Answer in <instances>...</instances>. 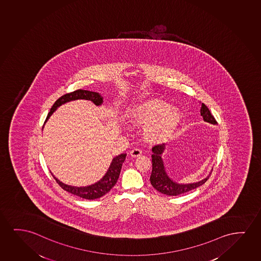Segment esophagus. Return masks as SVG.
<instances>
[{"label": "esophagus", "instance_id": "esophagus-1", "mask_svg": "<svg viewBox=\"0 0 261 261\" xmlns=\"http://www.w3.org/2000/svg\"><path fill=\"white\" fill-rule=\"evenodd\" d=\"M141 155H142V150H140V149H137V148H135V149H133L130 151V156L132 158H138Z\"/></svg>", "mask_w": 261, "mask_h": 261}]
</instances>
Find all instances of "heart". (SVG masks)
<instances>
[{
    "label": "heart",
    "mask_w": 261,
    "mask_h": 261,
    "mask_svg": "<svg viewBox=\"0 0 261 261\" xmlns=\"http://www.w3.org/2000/svg\"><path fill=\"white\" fill-rule=\"evenodd\" d=\"M130 121L143 127L144 140L152 144L168 143L182 124V115L168 101L158 98L136 104L129 113Z\"/></svg>",
    "instance_id": "obj_1"
}]
</instances>
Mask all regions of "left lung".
Masks as SVG:
<instances>
[{"mask_svg": "<svg viewBox=\"0 0 261 261\" xmlns=\"http://www.w3.org/2000/svg\"><path fill=\"white\" fill-rule=\"evenodd\" d=\"M200 115L203 118V120L207 123L216 125L217 121L214 117L211 115V111L207 109V106L200 102ZM167 150V147L164 143L161 145H157L152 148V171L150 175V180L151 186H153L158 192L169 195V196H176L179 194L187 193L189 191L198 188L199 186H202L204 182L207 181L211 173L200 181L190 184H180L175 182L168 175L167 169L165 168L163 154L165 150ZM212 170V168H211Z\"/></svg>", "mask_w": 261, "mask_h": 261, "instance_id": "left-lung-1", "label": "left lung"}]
</instances>
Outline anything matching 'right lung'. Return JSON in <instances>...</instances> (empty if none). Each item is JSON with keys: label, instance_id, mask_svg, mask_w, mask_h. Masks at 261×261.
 <instances>
[{"label": "right lung", "instance_id": "right-lung-1", "mask_svg": "<svg viewBox=\"0 0 261 261\" xmlns=\"http://www.w3.org/2000/svg\"><path fill=\"white\" fill-rule=\"evenodd\" d=\"M76 100H91L97 106H100L101 104L103 103V97L100 95V93L92 92V91H87V90H76L73 93L65 94L55 101V103L53 105V107L50 109V112L48 113L46 120L44 122V125L48 121V119L50 118V116L56 111L58 108L61 107V105L67 103V102ZM44 125H43V128L44 127ZM125 156H126V154L121 153L113 158L110 167L108 168L107 172L105 173V175L99 181H97L96 182H94L93 185H90V186H80V187L68 186L64 182H61L57 177H55V175L51 172L50 173L62 189L67 191L68 193L74 194V195L83 198V199L95 200V199L100 198V197L105 195L106 193H109L112 189V187L116 185V182H117L118 177H119L122 164L125 161Z\"/></svg>", "mask_w": 261, "mask_h": 261}]
</instances>
